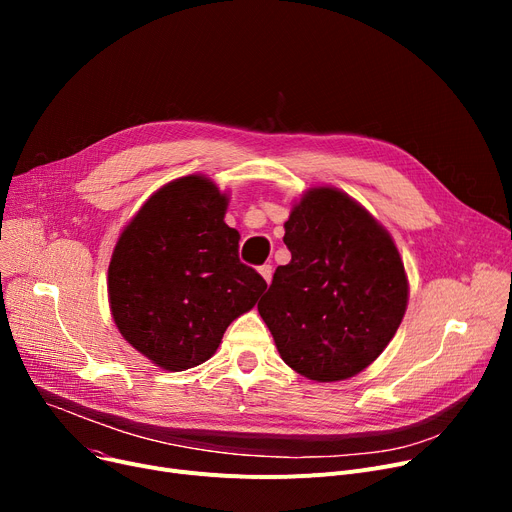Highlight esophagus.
<instances>
[{
    "instance_id": "34e87169",
    "label": "esophagus",
    "mask_w": 512,
    "mask_h": 512,
    "mask_svg": "<svg viewBox=\"0 0 512 512\" xmlns=\"http://www.w3.org/2000/svg\"><path fill=\"white\" fill-rule=\"evenodd\" d=\"M259 274L263 276V280L270 284L272 282V274H274V270H272V265H261L259 267Z\"/></svg>"
}]
</instances>
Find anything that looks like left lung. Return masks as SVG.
I'll return each instance as SVG.
<instances>
[{
  "label": "left lung",
  "mask_w": 512,
  "mask_h": 512,
  "mask_svg": "<svg viewBox=\"0 0 512 512\" xmlns=\"http://www.w3.org/2000/svg\"><path fill=\"white\" fill-rule=\"evenodd\" d=\"M292 259L257 309L288 367L315 382L348 380L382 355L409 301L388 230L355 199L317 186L284 224Z\"/></svg>",
  "instance_id": "8db88e82"
}]
</instances>
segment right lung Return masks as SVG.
I'll return each mask as SVG.
<instances>
[{
  "label": "right lung",
  "instance_id": "obj_1",
  "mask_svg": "<svg viewBox=\"0 0 512 512\" xmlns=\"http://www.w3.org/2000/svg\"><path fill=\"white\" fill-rule=\"evenodd\" d=\"M209 178L161 186L122 230L107 270V297L120 334L157 367L205 363L232 321L255 307L265 280L240 263V234Z\"/></svg>",
  "mask_w": 512,
  "mask_h": 512
}]
</instances>
